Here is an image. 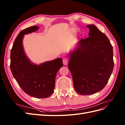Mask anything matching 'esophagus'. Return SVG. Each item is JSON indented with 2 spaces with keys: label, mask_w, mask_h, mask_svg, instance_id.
<instances>
[{
  "label": "esophagus",
  "mask_w": 125,
  "mask_h": 125,
  "mask_svg": "<svg viewBox=\"0 0 125 125\" xmlns=\"http://www.w3.org/2000/svg\"><path fill=\"white\" fill-rule=\"evenodd\" d=\"M68 63V60L67 58H64L63 59V63L64 65H67Z\"/></svg>",
  "instance_id": "esophagus-1"
}]
</instances>
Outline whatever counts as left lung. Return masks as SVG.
<instances>
[{"instance_id": "obj_1", "label": "left lung", "mask_w": 125, "mask_h": 125, "mask_svg": "<svg viewBox=\"0 0 125 125\" xmlns=\"http://www.w3.org/2000/svg\"><path fill=\"white\" fill-rule=\"evenodd\" d=\"M89 37L78 41L68 56L75 91L86 95L102 90L108 83L114 69L113 48L104 33L93 25Z\"/></svg>"}]
</instances>
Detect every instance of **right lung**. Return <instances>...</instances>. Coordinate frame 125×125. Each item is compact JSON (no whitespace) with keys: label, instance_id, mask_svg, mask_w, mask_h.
Listing matches in <instances>:
<instances>
[{"label":"right lung","instance_id":"obj_1","mask_svg":"<svg viewBox=\"0 0 125 125\" xmlns=\"http://www.w3.org/2000/svg\"><path fill=\"white\" fill-rule=\"evenodd\" d=\"M39 26H33L21 31L15 39L10 51V67L20 86L29 95L46 98L52 94L56 76L63 66L60 58L36 65L27 57L23 46L24 35L34 32Z\"/></svg>","mask_w":125,"mask_h":125}]
</instances>
